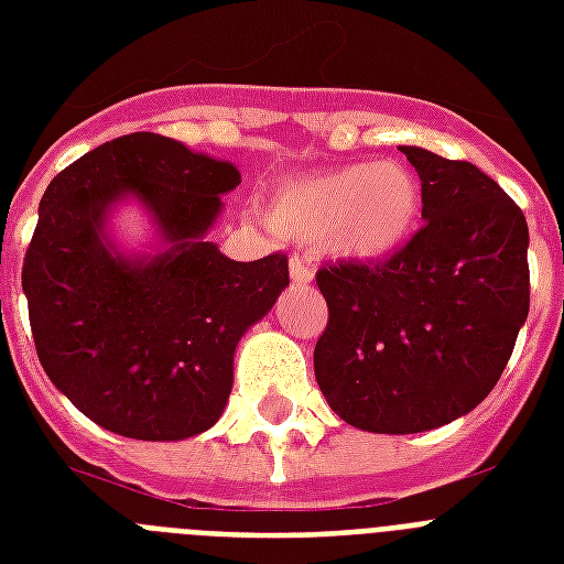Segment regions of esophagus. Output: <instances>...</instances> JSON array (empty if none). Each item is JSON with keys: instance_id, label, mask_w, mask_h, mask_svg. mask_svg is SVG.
Here are the masks:
<instances>
[{"instance_id": "esophagus-1", "label": "esophagus", "mask_w": 564, "mask_h": 564, "mask_svg": "<svg viewBox=\"0 0 564 564\" xmlns=\"http://www.w3.org/2000/svg\"><path fill=\"white\" fill-rule=\"evenodd\" d=\"M290 278H292V283H299V286H307V283L313 281V269H310L304 260H299V257H292V260H290Z\"/></svg>"}]
</instances>
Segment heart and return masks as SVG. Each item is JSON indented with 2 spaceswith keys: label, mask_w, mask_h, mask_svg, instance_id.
Masks as SVG:
<instances>
[{
  "label": "heart",
  "mask_w": 564,
  "mask_h": 564,
  "mask_svg": "<svg viewBox=\"0 0 564 564\" xmlns=\"http://www.w3.org/2000/svg\"><path fill=\"white\" fill-rule=\"evenodd\" d=\"M424 216L421 175L403 161L345 163L283 178L269 221L278 234L318 242L339 263H386L410 246Z\"/></svg>",
  "instance_id": "heart-1"
}]
</instances>
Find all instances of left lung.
I'll return each instance as SVG.
<instances>
[{
    "instance_id": "8db88e82",
    "label": "left lung",
    "mask_w": 564,
    "mask_h": 564,
    "mask_svg": "<svg viewBox=\"0 0 564 564\" xmlns=\"http://www.w3.org/2000/svg\"><path fill=\"white\" fill-rule=\"evenodd\" d=\"M401 152L424 184V228L386 263L318 269L330 318L313 354L330 410L392 436L468 415L530 313L521 207L474 163Z\"/></svg>"
}]
</instances>
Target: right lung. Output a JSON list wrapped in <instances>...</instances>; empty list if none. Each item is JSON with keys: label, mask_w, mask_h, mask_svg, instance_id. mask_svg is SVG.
Instances as JSON below:
<instances>
[{"label": "right lung", "mask_w": 564, "mask_h": 564, "mask_svg": "<svg viewBox=\"0 0 564 564\" xmlns=\"http://www.w3.org/2000/svg\"><path fill=\"white\" fill-rule=\"evenodd\" d=\"M239 170L178 140L128 134L69 163L43 193L22 263L40 366L99 427L143 442L210 430L234 354L290 286L283 254L239 263L207 239ZM140 203L145 249L112 237Z\"/></svg>", "instance_id": "obj_1"}]
</instances>
